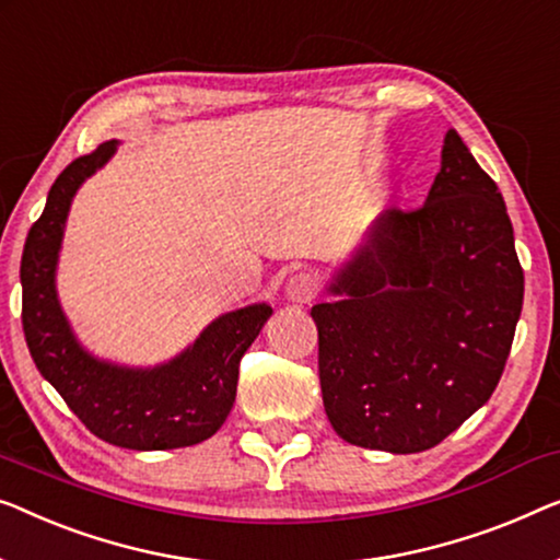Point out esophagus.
<instances>
[{"label": "esophagus", "mask_w": 560, "mask_h": 560, "mask_svg": "<svg viewBox=\"0 0 560 560\" xmlns=\"http://www.w3.org/2000/svg\"><path fill=\"white\" fill-rule=\"evenodd\" d=\"M285 295H288V300H293V303H300V305L311 303V300L318 295V278L311 272L293 275V278L288 280Z\"/></svg>", "instance_id": "34e87169"}]
</instances>
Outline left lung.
<instances>
[{"label": "left lung", "mask_w": 560, "mask_h": 560, "mask_svg": "<svg viewBox=\"0 0 560 560\" xmlns=\"http://www.w3.org/2000/svg\"><path fill=\"white\" fill-rule=\"evenodd\" d=\"M313 305L323 407L340 440L415 455L495 392L523 311L498 184L450 128L424 205L386 209Z\"/></svg>", "instance_id": "left-lung-1"}]
</instances>
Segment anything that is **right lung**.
<instances>
[{"instance_id": "obj_1", "label": "right lung", "mask_w": 560, "mask_h": 560, "mask_svg": "<svg viewBox=\"0 0 560 560\" xmlns=\"http://www.w3.org/2000/svg\"><path fill=\"white\" fill-rule=\"evenodd\" d=\"M118 141H105L55 179L45 212L24 242L22 328L27 348L65 404L103 442L126 450L191 447L224 424L237 396L240 359L260 336L272 307L253 303L222 313L191 346L156 366H124L80 343L58 298V260L72 197L108 164Z\"/></svg>"}]
</instances>
